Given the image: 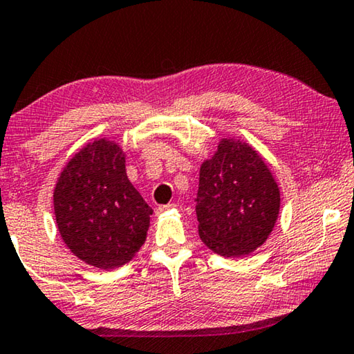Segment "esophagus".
<instances>
[{"label":"esophagus","instance_id":"34e87169","mask_svg":"<svg viewBox=\"0 0 354 354\" xmlns=\"http://www.w3.org/2000/svg\"><path fill=\"white\" fill-rule=\"evenodd\" d=\"M173 207H175V205H171V203L162 205V206L157 207V214H162V212H165V211H168V209H173Z\"/></svg>","mask_w":354,"mask_h":354}]
</instances>
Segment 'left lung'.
Here are the masks:
<instances>
[{
    "label": "left lung",
    "instance_id": "1",
    "mask_svg": "<svg viewBox=\"0 0 354 354\" xmlns=\"http://www.w3.org/2000/svg\"><path fill=\"white\" fill-rule=\"evenodd\" d=\"M198 234L222 257H244L265 244L276 225L280 190L266 162L249 143L222 138L200 167Z\"/></svg>",
    "mask_w": 354,
    "mask_h": 354
}]
</instances>
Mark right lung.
I'll use <instances>...</instances> for the list:
<instances>
[{
	"label": "right lung",
	"mask_w": 354,
	"mask_h": 354,
	"mask_svg": "<svg viewBox=\"0 0 354 354\" xmlns=\"http://www.w3.org/2000/svg\"><path fill=\"white\" fill-rule=\"evenodd\" d=\"M58 232L86 265L115 269L147 241L153 209L132 186L126 154L109 138L88 143L67 162L53 192Z\"/></svg>",
	"instance_id": "obj_1"
}]
</instances>
